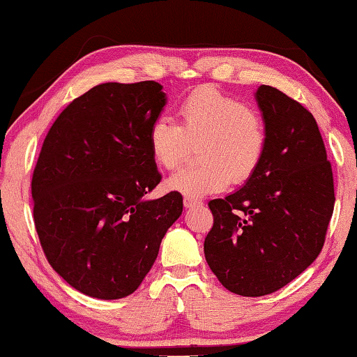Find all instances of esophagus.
Masks as SVG:
<instances>
[{
    "label": "esophagus",
    "instance_id": "34e87169",
    "mask_svg": "<svg viewBox=\"0 0 357 357\" xmlns=\"http://www.w3.org/2000/svg\"><path fill=\"white\" fill-rule=\"evenodd\" d=\"M183 204H185V208H188V209L199 208V206H203V201L196 199V198H191V196H185Z\"/></svg>",
    "mask_w": 357,
    "mask_h": 357
}]
</instances>
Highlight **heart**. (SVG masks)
I'll return each mask as SVG.
<instances>
[{"label":"heart","instance_id":"b5f03b06","mask_svg":"<svg viewBox=\"0 0 357 357\" xmlns=\"http://www.w3.org/2000/svg\"><path fill=\"white\" fill-rule=\"evenodd\" d=\"M180 123L166 114L153 119L148 148L159 167L172 170L183 161L190 142H198L196 166L170 175L169 190L191 198L243 183L256 172L266 154L264 119L255 107L243 105L215 86H201L178 105Z\"/></svg>","mask_w":357,"mask_h":357}]
</instances>
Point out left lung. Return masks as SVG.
I'll return each instance as SVG.
<instances>
[{
	"mask_svg": "<svg viewBox=\"0 0 357 357\" xmlns=\"http://www.w3.org/2000/svg\"><path fill=\"white\" fill-rule=\"evenodd\" d=\"M266 123L261 166L245 187L209 201L204 256L219 282L241 296L280 290L322 251L333 214V172L314 116L285 93L261 85Z\"/></svg>",
	"mask_w": 357,
	"mask_h": 357,
	"instance_id": "left-lung-1",
	"label": "left lung"
}]
</instances>
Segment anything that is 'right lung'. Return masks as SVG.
<instances>
[{
	"mask_svg": "<svg viewBox=\"0 0 357 357\" xmlns=\"http://www.w3.org/2000/svg\"><path fill=\"white\" fill-rule=\"evenodd\" d=\"M158 82H107L75 98L51 126L32 177L33 222L46 259L80 293L126 298L156 261L183 198L144 199L161 182L148 128Z\"/></svg>",
	"mask_w": 357,
	"mask_h": 357,
	"instance_id": "1",
	"label": "right lung"
}]
</instances>
